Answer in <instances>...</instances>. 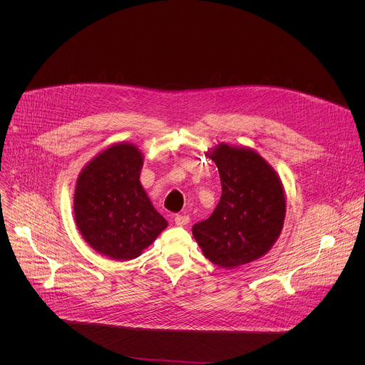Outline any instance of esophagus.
Here are the masks:
<instances>
[{
    "label": "esophagus",
    "mask_w": 365,
    "mask_h": 365,
    "mask_svg": "<svg viewBox=\"0 0 365 365\" xmlns=\"http://www.w3.org/2000/svg\"><path fill=\"white\" fill-rule=\"evenodd\" d=\"M175 224L176 225H186V224H189V217L187 215H176L175 217Z\"/></svg>",
    "instance_id": "esophagus-1"
}]
</instances>
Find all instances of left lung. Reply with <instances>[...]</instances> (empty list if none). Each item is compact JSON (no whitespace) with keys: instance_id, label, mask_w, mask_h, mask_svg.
<instances>
[{"instance_id":"8db88e82","label":"left lung","mask_w":365,"mask_h":365,"mask_svg":"<svg viewBox=\"0 0 365 365\" xmlns=\"http://www.w3.org/2000/svg\"><path fill=\"white\" fill-rule=\"evenodd\" d=\"M206 155L218 168L222 195L212 215L192 227L203 255L221 269L258 259L277 241L286 195L276 170L250 147L217 144Z\"/></svg>"}]
</instances>
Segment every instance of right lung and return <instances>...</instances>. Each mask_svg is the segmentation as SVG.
I'll list each match as a JSON object with an SVG mask.
<instances>
[{"mask_svg":"<svg viewBox=\"0 0 365 365\" xmlns=\"http://www.w3.org/2000/svg\"><path fill=\"white\" fill-rule=\"evenodd\" d=\"M143 153L115 143L82 169L73 196L75 222L83 240L117 262L137 258L168 227L140 183Z\"/></svg>","mask_w":365,"mask_h":365,"instance_id":"add662e5","label":"right lung"}]
</instances>
